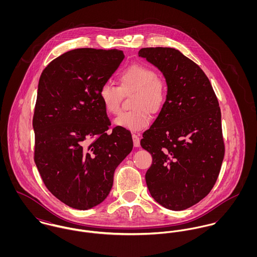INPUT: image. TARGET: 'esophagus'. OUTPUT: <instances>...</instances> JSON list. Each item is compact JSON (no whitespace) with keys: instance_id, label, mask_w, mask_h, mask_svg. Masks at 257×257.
Segmentation results:
<instances>
[{"instance_id":"34e87169","label":"esophagus","mask_w":257,"mask_h":257,"mask_svg":"<svg viewBox=\"0 0 257 257\" xmlns=\"http://www.w3.org/2000/svg\"><path fill=\"white\" fill-rule=\"evenodd\" d=\"M133 141H134V146H135V147H141V140H140L139 136H137V135H133Z\"/></svg>"}]
</instances>
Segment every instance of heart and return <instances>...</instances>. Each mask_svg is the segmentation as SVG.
Returning <instances> with one entry per match:
<instances>
[{"instance_id": "obj_1", "label": "heart", "mask_w": 257, "mask_h": 257, "mask_svg": "<svg viewBox=\"0 0 257 257\" xmlns=\"http://www.w3.org/2000/svg\"><path fill=\"white\" fill-rule=\"evenodd\" d=\"M118 87L105 82L99 89V97L110 114H117L121 109L122 94L135 93L132 101V111L117 116L114 124L131 132H141L150 124L151 113L163 108L167 98V85L156 71L144 63L127 65L117 77Z\"/></svg>"}]
</instances>
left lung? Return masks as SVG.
I'll list each match as a JSON object with an SVG mask.
<instances>
[{
  "label": "left lung",
  "mask_w": 257,
  "mask_h": 257,
  "mask_svg": "<svg viewBox=\"0 0 257 257\" xmlns=\"http://www.w3.org/2000/svg\"><path fill=\"white\" fill-rule=\"evenodd\" d=\"M141 57L167 83V98L141 146L152 156L146 181L152 198L173 211L192 207L213 189L224 156L218 98L204 71L179 50L147 47Z\"/></svg>",
  "instance_id": "1"
}]
</instances>
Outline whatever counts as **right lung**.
<instances>
[{"mask_svg": "<svg viewBox=\"0 0 257 257\" xmlns=\"http://www.w3.org/2000/svg\"><path fill=\"white\" fill-rule=\"evenodd\" d=\"M123 57L118 49L78 48L52 60L39 78L35 162L49 192L77 210L108 197L115 168L133 150L127 130L108 133L110 119L99 97Z\"/></svg>", "mask_w": 257, "mask_h": 257, "instance_id": "obj_1", "label": "right lung"}]
</instances>
